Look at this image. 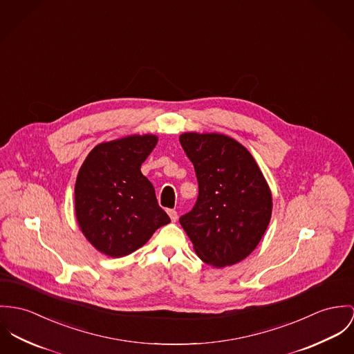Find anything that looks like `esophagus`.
<instances>
[{"label":"esophagus","instance_id":"obj_1","mask_svg":"<svg viewBox=\"0 0 354 354\" xmlns=\"http://www.w3.org/2000/svg\"><path fill=\"white\" fill-rule=\"evenodd\" d=\"M167 214H169L171 222H176V221L178 219V215H177V211H176V209H167Z\"/></svg>","mask_w":354,"mask_h":354}]
</instances>
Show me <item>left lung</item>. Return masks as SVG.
<instances>
[{"instance_id":"left-lung-1","label":"left lung","mask_w":354,"mask_h":354,"mask_svg":"<svg viewBox=\"0 0 354 354\" xmlns=\"http://www.w3.org/2000/svg\"><path fill=\"white\" fill-rule=\"evenodd\" d=\"M180 143L194 166L198 196L180 223L204 262L223 268L257 248L272 216V193L253 156L222 133L185 132Z\"/></svg>"}]
</instances>
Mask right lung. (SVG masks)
<instances>
[{"label":"right lung","mask_w":354,"mask_h":354,"mask_svg":"<svg viewBox=\"0 0 354 354\" xmlns=\"http://www.w3.org/2000/svg\"><path fill=\"white\" fill-rule=\"evenodd\" d=\"M157 142L156 135H131L100 143L78 171L75 216L86 239L105 256H129L170 222L140 171Z\"/></svg>","instance_id":"1"}]
</instances>
